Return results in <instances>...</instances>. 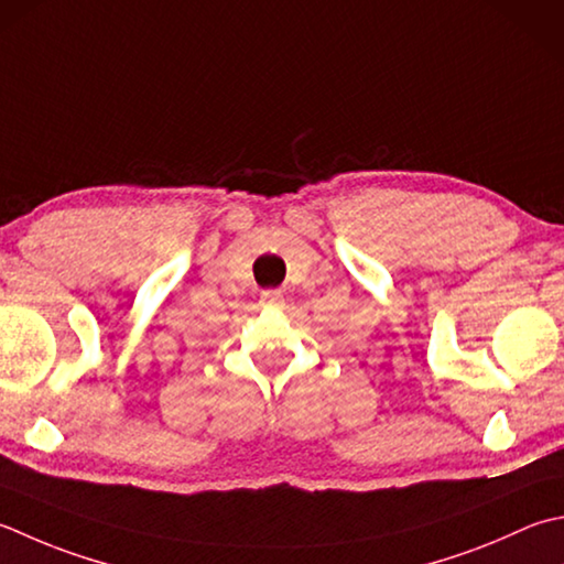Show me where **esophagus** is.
I'll return each mask as SVG.
<instances>
[{
  "mask_svg": "<svg viewBox=\"0 0 564 564\" xmlns=\"http://www.w3.org/2000/svg\"><path fill=\"white\" fill-rule=\"evenodd\" d=\"M261 305L263 307H281L283 305V293L281 291H273V289L263 291L261 293Z\"/></svg>",
  "mask_w": 564,
  "mask_h": 564,
  "instance_id": "34e87169",
  "label": "esophagus"
}]
</instances>
